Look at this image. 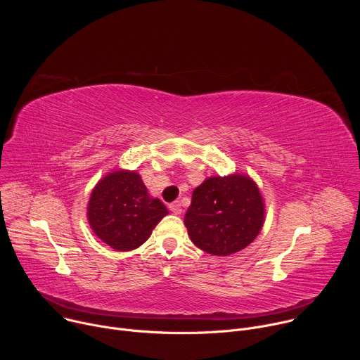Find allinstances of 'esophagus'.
Instances as JSON below:
<instances>
[{"instance_id": "34e87169", "label": "esophagus", "mask_w": 360, "mask_h": 360, "mask_svg": "<svg viewBox=\"0 0 360 360\" xmlns=\"http://www.w3.org/2000/svg\"><path fill=\"white\" fill-rule=\"evenodd\" d=\"M169 211H171L172 214H175V215H181V214H182V205H181V202H179V200L172 202V203L169 205Z\"/></svg>"}]
</instances>
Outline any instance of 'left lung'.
I'll return each mask as SVG.
<instances>
[{
	"mask_svg": "<svg viewBox=\"0 0 360 360\" xmlns=\"http://www.w3.org/2000/svg\"><path fill=\"white\" fill-rule=\"evenodd\" d=\"M265 203L252 178L232 174L211 176L192 192L184 222L191 240L215 256L245 249L259 235Z\"/></svg>",
	"mask_w": 360,
	"mask_h": 360,
	"instance_id": "left-lung-1",
	"label": "left lung"
}]
</instances>
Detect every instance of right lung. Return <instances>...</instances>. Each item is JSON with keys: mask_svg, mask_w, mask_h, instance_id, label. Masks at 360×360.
<instances>
[{"mask_svg": "<svg viewBox=\"0 0 360 360\" xmlns=\"http://www.w3.org/2000/svg\"><path fill=\"white\" fill-rule=\"evenodd\" d=\"M168 215L158 198H150L141 175L120 169L102 178L91 192L88 222L94 233L115 250L139 248Z\"/></svg>", "mask_w": 360, "mask_h": 360, "instance_id": "right-lung-1", "label": "right lung"}]
</instances>
